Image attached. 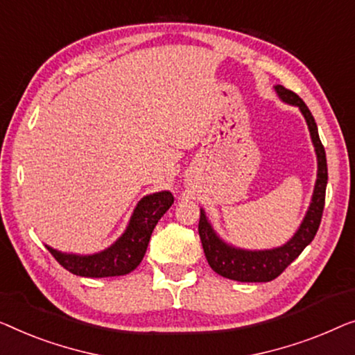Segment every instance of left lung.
Listing matches in <instances>:
<instances>
[{"mask_svg":"<svg viewBox=\"0 0 355 355\" xmlns=\"http://www.w3.org/2000/svg\"><path fill=\"white\" fill-rule=\"evenodd\" d=\"M273 89H275L278 98L283 103L289 104V106L299 107V111H301L304 119H306L309 133H311V139L317 156L315 187H313L312 199L311 204H309L306 216H304L296 233L286 243L282 244V246L272 249L252 251V249L236 248L233 244L227 243L225 239L218 236V233L214 230L204 209H201L199 236H201L204 254H206L209 266L218 275L234 279V282L262 283L275 279L304 251V248L312 243L313 236L317 234L318 227H320L323 206H325L328 167L325 148H323L320 137H318L315 119H313L311 111H309L306 103L296 93H293L291 89H286L282 85H275Z\"/></svg>","mask_w":355,"mask_h":355,"instance_id":"8db88e82","label":"left lung"}]
</instances>
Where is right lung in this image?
Here are the masks:
<instances>
[{
  "label": "right lung",
  "instance_id": "1",
  "mask_svg": "<svg viewBox=\"0 0 355 355\" xmlns=\"http://www.w3.org/2000/svg\"><path fill=\"white\" fill-rule=\"evenodd\" d=\"M173 204L171 191H159L139 199L127 228L111 246L94 254L58 251L44 244L53 257L73 275L88 278L121 277L133 272L146 254L153 230Z\"/></svg>",
  "mask_w": 355,
  "mask_h": 355
}]
</instances>
